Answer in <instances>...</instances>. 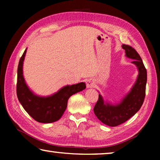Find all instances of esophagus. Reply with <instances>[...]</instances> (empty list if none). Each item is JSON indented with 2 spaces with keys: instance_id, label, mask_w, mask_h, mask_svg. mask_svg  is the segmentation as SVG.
Segmentation results:
<instances>
[{
  "instance_id": "esophagus-1",
  "label": "esophagus",
  "mask_w": 160,
  "mask_h": 160,
  "mask_svg": "<svg viewBox=\"0 0 160 160\" xmlns=\"http://www.w3.org/2000/svg\"><path fill=\"white\" fill-rule=\"evenodd\" d=\"M94 86V81L92 79H89L87 81V88H93Z\"/></svg>"
}]
</instances>
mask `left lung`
<instances>
[{"label":"left lung","instance_id":"1","mask_svg":"<svg viewBox=\"0 0 160 160\" xmlns=\"http://www.w3.org/2000/svg\"><path fill=\"white\" fill-rule=\"evenodd\" d=\"M122 47L125 49L127 57L133 59L132 63L136 65L139 75L131 91L119 104L116 106L105 104L102 96L99 94V99L94 107V113L100 121L112 127L126 122L135 115L142 107L145 97L147 70L142 58L136 50L131 46L123 44Z\"/></svg>","mask_w":160,"mask_h":160}]
</instances>
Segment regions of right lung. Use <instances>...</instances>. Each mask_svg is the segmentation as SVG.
Returning a JSON list of instances; mask_svg holds the SVG:
<instances>
[{
	"label": "right lung",
	"mask_w": 160,
	"mask_h": 160,
	"mask_svg": "<svg viewBox=\"0 0 160 160\" xmlns=\"http://www.w3.org/2000/svg\"><path fill=\"white\" fill-rule=\"evenodd\" d=\"M26 51H24L19 61L17 79V96L22 106L28 114L39 123H53L58 121L63 114L67 107L68 100L72 94L85 90V82L68 85L57 93L48 97L34 95L25 84L22 75V64Z\"/></svg>",
	"instance_id": "add662e5"
}]
</instances>
